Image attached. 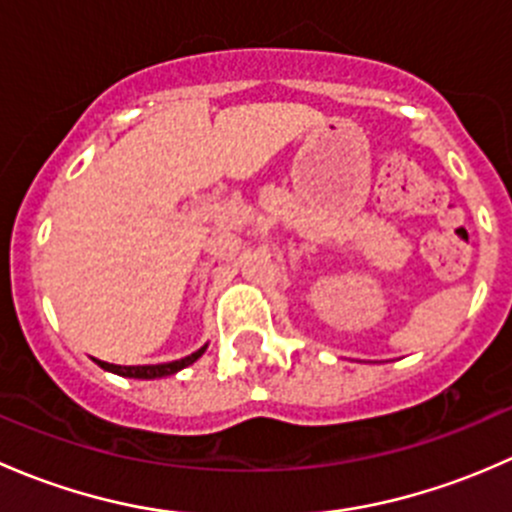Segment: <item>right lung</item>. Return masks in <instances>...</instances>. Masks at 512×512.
<instances>
[{
	"label": "right lung",
	"instance_id": "add662e5",
	"mask_svg": "<svg viewBox=\"0 0 512 512\" xmlns=\"http://www.w3.org/2000/svg\"><path fill=\"white\" fill-rule=\"evenodd\" d=\"M205 349H208V344H203V347L198 349V352L183 356V359H175V361H165V364H146V366H121V364H108V361H101V359H94L98 366H101L103 371H111V374H118V376H126V379H165V376H173L178 374L180 369H185V366L195 364V361L200 359V356L205 354Z\"/></svg>",
	"mask_w": 512,
	"mask_h": 512
}]
</instances>
